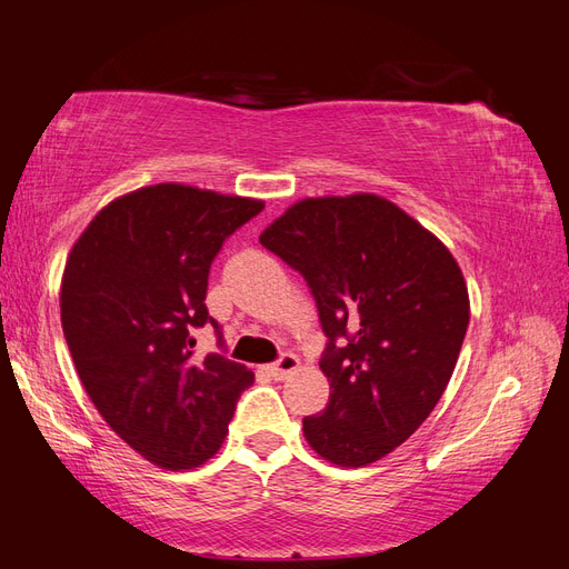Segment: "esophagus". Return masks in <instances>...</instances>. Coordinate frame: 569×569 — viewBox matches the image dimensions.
<instances>
[{
	"mask_svg": "<svg viewBox=\"0 0 569 569\" xmlns=\"http://www.w3.org/2000/svg\"><path fill=\"white\" fill-rule=\"evenodd\" d=\"M297 368H299V358L295 353H282L274 363L266 366L263 370L268 372V377H272V380H287V377Z\"/></svg>",
	"mask_w": 569,
	"mask_h": 569,
	"instance_id": "1",
	"label": "esophagus"
}]
</instances>
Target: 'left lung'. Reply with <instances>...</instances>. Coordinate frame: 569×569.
Returning <instances> with one entry per match:
<instances>
[{
    "label": "left lung",
    "mask_w": 569,
    "mask_h": 569,
    "mask_svg": "<svg viewBox=\"0 0 569 569\" xmlns=\"http://www.w3.org/2000/svg\"><path fill=\"white\" fill-rule=\"evenodd\" d=\"M261 244L306 280L327 337L330 403L303 418L311 449L341 468L391 453L429 418L470 322L451 251L375 197L303 199Z\"/></svg>",
    "instance_id": "1"
}]
</instances>
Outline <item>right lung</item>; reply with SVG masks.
<instances>
[{
	"label": "right lung",
	"instance_id": "right-lung-1",
	"mask_svg": "<svg viewBox=\"0 0 569 569\" xmlns=\"http://www.w3.org/2000/svg\"><path fill=\"white\" fill-rule=\"evenodd\" d=\"M263 201L153 184L111 201L80 234L61 280V325L84 391L130 449L166 470L199 468L228 435L253 372L194 356L222 242Z\"/></svg>",
	"mask_w": 569,
	"mask_h": 569
}]
</instances>
